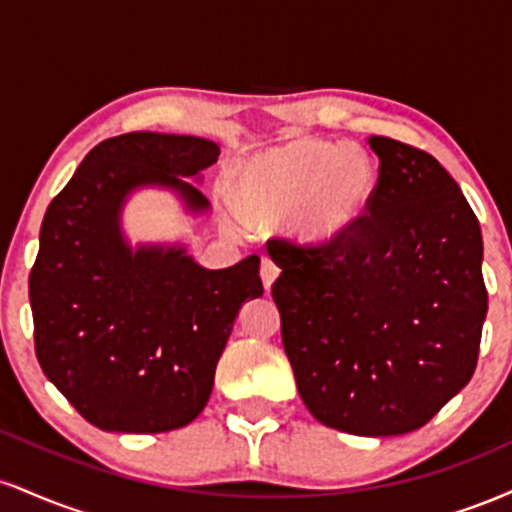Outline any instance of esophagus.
I'll use <instances>...</instances> for the list:
<instances>
[{
	"label": "esophagus",
	"mask_w": 512,
	"mask_h": 512,
	"mask_svg": "<svg viewBox=\"0 0 512 512\" xmlns=\"http://www.w3.org/2000/svg\"><path fill=\"white\" fill-rule=\"evenodd\" d=\"M260 276H262V284H264V289H272V284L276 281V276H279V267H276V264L269 260V257H264L262 260V267H260Z\"/></svg>",
	"instance_id": "1"
}]
</instances>
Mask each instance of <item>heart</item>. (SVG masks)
<instances>
[{"mask_svg":"<svg viewBox=\"0 0 512 512\" xmlns=\"http://www.w3.org/2000/svg\"><path fill=\"white\" fill-rule=\"evenodd\" d=\"M378 190V163L356 144L298 137L238 163L233 197L250 223L291 219L308 243H334L366 219Z\"/></svg>","mask_w":512,"mask_h":512,"instance_id":"obj_1","label":"heart"}]
</instances>
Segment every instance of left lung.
Masks as SVG:
<instances>
[{
  "label": "left lung",
  "instance_id": "left-lung-1",
  "mask_svg": "<svg viewBox=\"0 0 512 512\" xmlns=\"http://www.w3.org/2000/svg\"><path fill=\"white\" fill-rule=\"evenodd\" d=\"M368 144L380 178L366 219L334 243L267 252L305 407L380 438L428 424L472 380L489 296L479 221L448 170L395 139Z\"/></svg>",
  "mask_w": 512,
  "mask_h": 512
}]
</instances>
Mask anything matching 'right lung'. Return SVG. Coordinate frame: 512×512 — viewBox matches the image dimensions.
Masks as SVG:
<instances>
[{
  "label": "right lung",
  "mask_w": 512,
  "mask_h": 512,
  "mask_svg": "<svg viewBox=\"0 0 512 512\" xmlns=\"http://www.w3.org/2000/svg\"><path fill=\"white\" fill-rule=\"evenodd\" d=\"M216 158L219 144L185 134L105 139L45 211L28 279L35 354L103 431L192 424L240 308L264 293L257 255L207 269L182 243L132 245L122 228L129 197L146 187L173 192L187 214H209L195 182Z\"/></svg>",
  "instance_id": "obj_1"
}]
</instances>
